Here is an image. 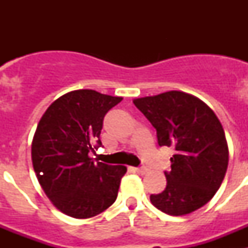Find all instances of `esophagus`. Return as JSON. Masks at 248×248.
<instances>
[{
	"instance_id": "obj_1",
	"label": "esophagus",
	"mask_w": 248,
	"mask_h": 248,
	"mask_svg": "<svg viewBox=\"0 0 248 248\" xmlns=\"http://www.w3.org/2000/svg\"><path fill=\"white\" fill-rule=\"evenodd\" d=\"M134 170L137 172H139V174H145V172L148 171V169H146L145 166H139V168H135Z\"/></svg>"
}]
</instances>
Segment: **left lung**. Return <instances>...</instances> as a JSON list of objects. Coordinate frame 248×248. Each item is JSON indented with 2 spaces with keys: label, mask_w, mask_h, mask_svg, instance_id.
I'll return each mask as SVG.
<instances>
[{
  "label": "left lung",
  "mask_w": 248,
  "mask_h": 248,
  "mask_svg": "<svg viewBox=\"0 0 248 248\" xmlns=\"http://www.w3.org/2000/svg\"><path fill=\"white\" fill-rule=\"evenodd\" d=\"M134 104L156 129L159 146H174L166 187L150 195L151 203L172 216L190 214L220 189L229 148L220 120L203 102L184 92L139 98Z\"/></svg>",
  "instance_id": "8db88e82"
}]
</instances>
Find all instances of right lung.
Returning <instances> with one entry per match:
<instances>
[{"instance_id": "obj_1", "label": "right lung", "mask_w": 248, "mask_h": 248, "mask_svg": "<svg viewBox=\"0 0 248 248\" xmlns=\"http://www.w3.org/2000/svg\"><path fill=\"white\" fill-rule=\"evenodd\" d=\"M123 98L79 89L48 107L32 141L39 184L57 209L76 218L97 216L117 200L125 166L92 159L99 146L105 114Z\"/></svg>"}]
</instances>
